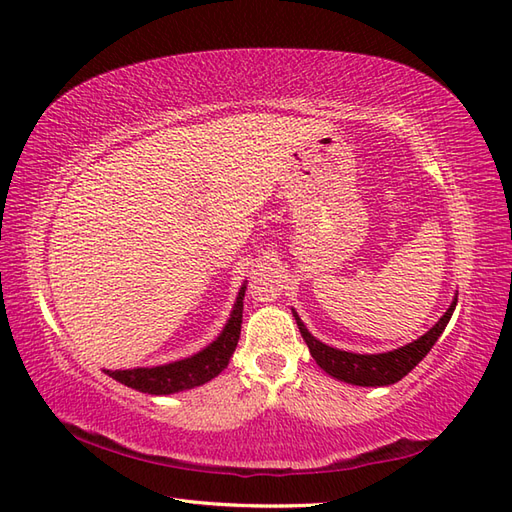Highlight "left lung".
I'll return each instance as SVG.
<instances>
[{
    "instance_id": "obj_1",
    "label": "left lung",
    "mask_w": 512,
    "mask_h": 512,
    "mask_svg": "<svg viewBox=\"0 0 512 512\" xmlns=\"http://www.w3.org/2000/svg\"><path fill=\"white\" fill-rule=\"evenodd\" d=\"M455 303H458V295L453 297L449 310L442 314L440 321L433 325L429 332H424L420 339L402 345L398 350L383 352V354H356V352L336 350V347L325 345L317 339V336H312L295 310H292V317L297 319L303 341H306L312 358L317 361V365L325 374L358 387H385V385L398 383L400 378H405L411 369L429 354V350L436 345L440 334L451 321Z\"/></svg>"
}]
</instances>
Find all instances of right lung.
<instances>
[{"mask_svg":"<svg viewBox=\"0 0 512 512\" xmlns=\"http://www.w3.org/2000/svg\"><path fill=\"white\" fill-rule=\"evenodd\" d=\"M246 284L239 288L233 303V312L228 317L224 330L213 343H209L198 354L180 358V361L156 365V367H134V369H105L118 383L151 396H169L184 389L200 387L209 383L220 372H224L237 347L239 332H242V310H244Z\"/></svg>","mask_w":512,"mask_h":512,"instance_id":"1","label":"right lung"}]
</instances>
